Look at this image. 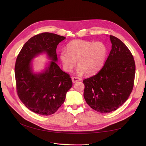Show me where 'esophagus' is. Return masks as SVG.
<instances>
[{"mask_svg": "<svg viewBox=\"0 0 146 146\" xmlns=\"http://www.w3.org/2000/svg\"><path fill=\"white\" fill-rule=\"evenodd\" d=\"M82 80V79L80 78H78V77H72V81L73 83H76L77 82H78V81H80Z\"/></svg>", "mask_w": 146, "mask_h": 146, "instance_id": "34e87169", "label": "esophagus"}]
</instances>
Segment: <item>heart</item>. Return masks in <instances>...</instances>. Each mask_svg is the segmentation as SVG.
<instances>
[{
	"label": "heart",
	"instance_id": "1",
	"mask_svg": "<svg viewBox=\"0 0 146 146\" xmlns=\"http://www.w3.org/2000/svg\"><path fill=\"white\" fill-rule=\"evenodd\" d=\"M66 52L60 53V59L68 72L72 71L77 64V74L82 75L86 72L92 74L99 69L105 60L107 48L101 42H92L85 40H74L66 46Z\"/></svg>",
	"mask_w": 146,
	"mask_h": 146
}]
</instances>
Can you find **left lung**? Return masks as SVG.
<instances>
[{"label":"left lung","instance_id":"8db88e82","mask_svg":"<svg viewBox=\"0 0 146 146\" xmlns=\"http://www.w3.org/2000/svg\"><path fill=\"white\" fill-rule=\"evenodd\" d=\"M111 50L104 66L94 76L85 79L83 96L87 104L99 113L117 110L133 90L135 63L131 52L117 38L110 35Z\"/></svg>","mask_w":146,"mask_h":146}]
</instances>
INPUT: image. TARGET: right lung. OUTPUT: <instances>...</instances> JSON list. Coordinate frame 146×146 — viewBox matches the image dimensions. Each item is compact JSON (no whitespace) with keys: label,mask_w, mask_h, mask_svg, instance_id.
I'll list each match as a JSON object with an SVG mask.
<instances>
[{"label":"right lung","mask_w":146,"mask_h":146,"mask_svg":"<svg viewBox=\"0 0 146 146\" xmlns=\"http://www.w3.org/2000/svg\"><path fill=\"white\" fill-rule=\"evenodd\" d=\"M65 38L52 33H39L25 43L17 56L15 70L17 96L26 107L36 114L48 116L55 113L72 86L69 74L56 63L57 46ZM44 52L52 61L44 72L35 74L31 61Z\"/></svg>","instance_id":"obj_1"}]
</instances>
